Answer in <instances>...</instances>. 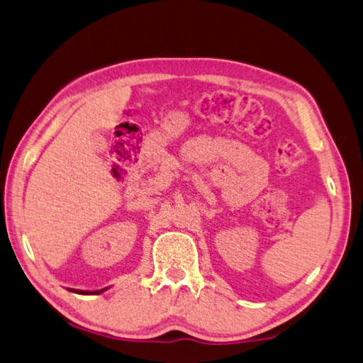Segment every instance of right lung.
<instances>
[{
    "instance_id": "right-lung-1",
    "label": "right lung",
    "mask_w": 363,
    "mask_h": 363,
    "mask_svg": "<svg viewBox=\"0 0 363 363\" xmlns=\"http://www.w3.org/2000/svg\"><path fill=\"white\" fill-rule=\"evenodd\" d=\"M102 291H104V289H101V291H96V292H90V294H101ZM75 292H79V294H88V292H85V291H75Z\"/></svg>"
}]
</instances>
